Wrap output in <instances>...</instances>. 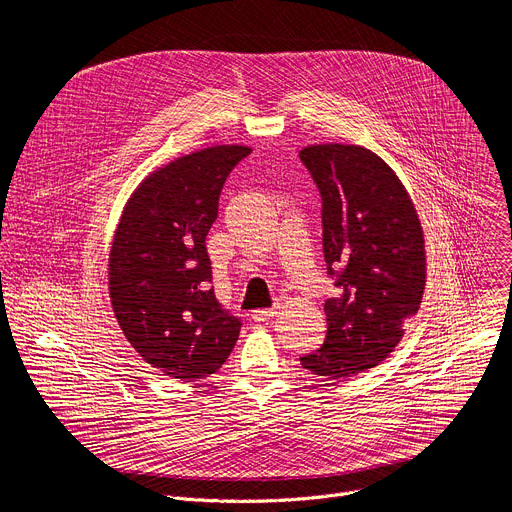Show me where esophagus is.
<instances>
[{
    "mask_svg": "<svg viewBox=\"0 0 512 512\" xmlns=\"http://www.w3.org/2000/svg\"><path fill=\"white\" fill-rule=\"evenodd\" d=\"M275 314H277V308H267V310H255V312L251 314V318H253V322L263 324V322L271 320Z\"/></svg>",
    "mask_w": 512,
    "mask_h": 512,
    "instance_id": "obj_1",
    "label": "esophagus"
}]
</instances>
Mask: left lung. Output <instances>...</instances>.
Wrapping results in <instances>:
<instances>
[{
    "instance_id": "left-lung-1",
    "label": "left lung",
    "mask_w": 512,
    "mask_h": 512,
    "mask_svg": "<svg viewBox=\"0 0 512 512\" xmlns=\"http://www.w3.org/2000/svg\"><path fill=\"white\" fill-rule=\"evenodd\" d=\"M300 160L322 196V245L338 294L324 304V344L300 358L310 373L344 381L385 360L421 306L425 239L393 172L362 145H308Z\"/></svg>"
}]
</instances>
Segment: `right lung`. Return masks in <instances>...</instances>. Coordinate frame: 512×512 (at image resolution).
I'll return each instance as SVG.
<instances>
[{"label": "right lung", "instance_id": "1", "mask_svg": "<svg viewBox=\"0 0 512 512\" xmlns=\"http://www.w3.org/2000/svg\"><path fill=\"white\" fill-rule=\"evenodd\" d=\"M245 145H212L154 170L127 200L109 253V298L135 352L184 383L223 367L241 320L216 302L206 235Z\"/></svg>", "mask_w": 512, "mask_h": 512}]
</instances>
